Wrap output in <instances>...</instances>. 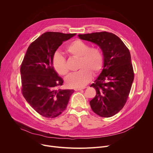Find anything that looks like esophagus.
<instances>
[{"instance_id":"esophagus-1","label":"esophagus","mask_w":153,"mask_h":153,"mask_svg":"<svg viewBox=\"0 0 153 153\" xmlns=\"http://www.w3.org/2000/svg\"><path fill=\"white\" fill-rule=\"evenodd\" d=\"M85 87H82V88H75L74 89V90L75 91H80V90H82V89H85Z\"/></svg>"}]
</instances>
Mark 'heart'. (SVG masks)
<instances>
[{
  "label": "heart",
  "instance_id": "b5f03b06",
  "mask_svg": "<svg viewBox=\"0 0 153 153\" xmlns=\"http://www.w3.org/2000/svg\"><path fill=\"white\" fill-rule=\"evenodd\" d=\"M66 52L72 57L78 59L77 72L70 74L66 82L70 87L80 88L87 84L93 74H97L103 67L104 58L101 50L91 46L82 40L77 39L71 42L66 48ZM55 71L60 75L65 76L68 73L65 58L56 53L53 59Z\"/></svg>",
  "mask_w": 153,
  "mask_h": 153
}]
</instances>
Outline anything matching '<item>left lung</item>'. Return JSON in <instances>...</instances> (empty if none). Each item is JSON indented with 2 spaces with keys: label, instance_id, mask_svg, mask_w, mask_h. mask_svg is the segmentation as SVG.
<instances>
[{
  "label": "left lung",
  "instance_id": "obj_1",
  "mask_svg": "<svg viewBox=\"0 0 153 153\" xmlns=\"http://www.w3.org/2000/svg\"><path fill=\"white\" fill-rule=\"evenodd\" d=\"M80 39L92 42L103 52V68L90 86L96 90L89 101L93 112L101 117H111L125 105L134 80L129 50L116 35L107 32L79 34Z\"/></svg>",
  "mask_w": 153,
  "mask_h": 153
}]
</instances>
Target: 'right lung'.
Listing matches in <instances>:
<instances>
[{"mask_svg":"<svg viewBox=\"0 0 153 153\" xmlns=\"http://www.w3.org/2000/svg\"><path fill=\"white\" fill-rule=\"evenodd\" d=\"M47 32L29 46L20 67L22 94L39 114L55 118L66 109L73 89H56L63 79L53 65L54 55L63 42L76 35Z\"/></svg>","mask_w":153,"mask_h":153,"instance_id":"right-lung-1","label":"right lung"}]
</instances>
